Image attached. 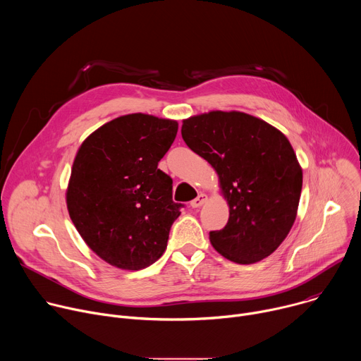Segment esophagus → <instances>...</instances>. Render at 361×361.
I'll list each match as a JSON object with an SVG mask.
<instances>
[{
	"mask_svg": "<svg viewBox=\"0 0 361 361\" xmlns=\"http://www.w3.org/2000/svg\"><path fill=\"white\" fill-rule=\"evenodd\" d=\"M205 201H207V195L201 192V194H198L197 198H194V200L191 201V207H192V209H198V207H201V205H202Z\"/></svg>",
	"mask_w": 361,
	"mask_h": 361,
	"instance_id": "34e87169",
	"label": "esophagus"
}]
</instances>
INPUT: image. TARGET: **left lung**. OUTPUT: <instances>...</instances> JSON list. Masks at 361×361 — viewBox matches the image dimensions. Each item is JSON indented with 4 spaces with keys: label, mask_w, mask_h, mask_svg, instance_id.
Wrapping results in <instances>:
<instances>
[{
    "label": "left lung",
    "mask_w": 361,
    "mask_h": 361,
    "mask_svg": "<svg viewBox=\"0 0 361 361\" xmlns=\"http://www.w3.org/2000/svg\"><path fill=\"white\" fill-rule=\"evenodd\" d=\"M185 144L217 171L228 202L213 247L230 262L252 264L277 250L298 209L302 170L287 137L240 111H210L183 121Z\"/></svg>",
    "instance_id": "obj_1"
}]
</instances>
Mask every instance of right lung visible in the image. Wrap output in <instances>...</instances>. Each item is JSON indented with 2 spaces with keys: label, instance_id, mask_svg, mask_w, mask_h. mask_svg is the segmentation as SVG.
<instances>
[{
  "label": "right lung",
  "instance_id": "obj_1",
  "mask_svg": "<svg viewBox=\"0 0 361 361\" xmlns=\"http://www.w3.org/2000/svg\"><path fill=\"white\" fill-rule=\"evenodd\" d=\"M177 130L174 120L128 114L95 130L77 152L67 209L87 245L114 267L145 269L167 248L183 204L157 166Z\"/></svg>",
  "mask_w": 361,
  "mask_h": 361
}]
</instances>
